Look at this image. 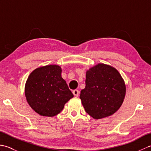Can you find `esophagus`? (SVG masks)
<instances>
[{"mask_svg":"<svg viewBox=\"0 0 151 151\" xmlns=\"http://www.w3.org/2000/svg\"><path fill=\"white\" fill-rule=\"evenodd\" d=\"M73 93L74 95L76 96V97H78L79 95V91L78 89H75V90L73 91Z\"/></svg>","mask_w":151,"mask_h":151,"instance_id":"esophagus-1","label":"esophagus"}]
</instances>
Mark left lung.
I'll use <instances>...</instances> for the list:
<instances>
[{"instance_id": "left-lung-1", "label": "left lung", "mask_w": 151, "mask_h": 151, "mask_svg": "<svg viewBox=\"0 0 151 151\" xmlns=\"http://www.w3.org/2000/svg\"><path fill=\"white\" fill-rule=\"evenodd\" d=\"M126 87L118 70L104 63L86 72V87L80 99L86 111L95 119L110 116L121 107Z\"/></svg>"}]
</instances>
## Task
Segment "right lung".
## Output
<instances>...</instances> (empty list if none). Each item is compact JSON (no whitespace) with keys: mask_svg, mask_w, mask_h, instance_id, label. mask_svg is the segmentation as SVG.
<instances>
[{"mask_svg":"<svg viewBox=\"0 0 151 151\" xmlns=\"http://www.w3.org/2000/svg\"><path fill=\"white\" fill-rule=\"evenodd\" d=\"M25 96L30 106L41 115L53 117L73 97L62 77L59 65L39 67L30 73L25 84Z\"/></svg>","mask_w":151,"mask_h":151,"instance_id":"obj_1","label":"right lung"}]
</instances>
